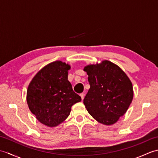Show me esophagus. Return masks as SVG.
Instances as JSON below:
<instances>
[{
  "mask_svg": "<svg viewBox=\"0 0 158 158\" xmlns=\"http://www.w3.org/2000/svg\"><path fill=\"white\" fill-rule=\"evenodd\" d=\"M84 96H85V94L83 93H81V94H80V96L81 97V99H82V100H83V98H84Z\"/></svg>",
  "mask_w": 158,
  "mask_h": 158,
  "instance_id": "esophagus-1",
  "label": "esophagus"
}]
</instances>
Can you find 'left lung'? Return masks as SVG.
I'll use <instances>...</instances> for the list:
<instances>
[{"label":"left lung","mask_w":158,"mask_h":158,"mask_svg":"<svg viewBox=\"0 0 158 158\" xmlns=\"http://www.w3.org/2000/svg\"><path fill=\"white\" fill-rule=\"evenodd\" d=\"M83 70L88 75L90 88L83 103L97 122L113 125L127 111L132 101V83L123 70L109 60L89 64Z\"/></svg>","instance_id":"left-lung-1"}]
</instances>
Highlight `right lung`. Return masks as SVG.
<instances>
[{"label":"right lung","mask_w":158,"mask_h":158,"mask_svg":"<svg viewBox=\"0 0 158 158\" xmlns=\"http://www.w3.org/2000/svg\"><path fill=\"white\" fill-rule=\"evenodd\" d=\"M70 66L60 60L45 66L28 87L26 101L32 114L41 123L56 127L66 120L71 106L81 100L68 80Z\"/></svg>","instance_id":"right-lung-1"}]
</instances>
